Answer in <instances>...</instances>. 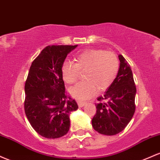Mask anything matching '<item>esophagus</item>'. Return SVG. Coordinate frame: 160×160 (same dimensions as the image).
Wrapping results in <instances>:
<instances>
[{"label":"esophagus","instance_id":"esophagus-1","mask_svg":"<svg viewBox=\"0 0 160 160\" xmlns=\"http://www.w3.org/2000/svg\"><path fill=\"white\" fill-rule=\"evenodd\" d=\"M77 104H78L79 107H83L85 106L86 104H87V102H83V101H77Z\"/></svg>","mask_w":160,"mask_h":160}]
</instances>
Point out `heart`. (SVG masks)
<instances>
[{"label": "heart", "mask_w": 160, "mask_h": 160, "mask_svg": "<svg viewBox=\"0 0 160 160\" xmlns=\"http://www.w3.org/2000/svg\"><path fill=\"white\" fill-rule=\"evenodd\" d=\"M75 63L65 61L61 65V76L67 84L78 80L80 72H84L83 82L70 89V93L79 100L89 99L98 89L105 91L116 79L119 61L116 54L102 49H87L75 56Z\"/></svg>", "instance_id": "heart-1"}]
</instances>
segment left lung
I'll list each match as a JSON object with an SVG mask.
<instances>
[{
	"instance_id": "8db88e82",
	"label": "left lung",
	"mask_w": 160,
	"mask_h": 160,
	"mask_svg": "<svg viewBox=\"0 0 160 160\" xmlns=\"http://www.w3.org/2000/svg\"><path fill=\"white\" fill-rule=\"evenodd\" d=\"M116 79L102 96L98 98L96 113L92 119L95 131L105 135H115L126 128L134 115L135 86L132 71L122 54Z\"/></svg>"
}]
</instances>
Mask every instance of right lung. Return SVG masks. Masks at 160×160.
<instances>
[{"label":"right lung","mask_w":160,"mask_h":160,"mask_svg":"<svg viewBox=\"0 0 160 160\" xmlns=\"http://www.w3.org/2000/svg\"><path fill=\"white\" fill-rule=\"evenodd\" d=\"M77 45H48L32 63L25 83L24 109L33 129L46 138H58L70 128V113L78 108L67 94L61 65Z\"/></svg>","instance_id":"obj_1"}]
</instances>
